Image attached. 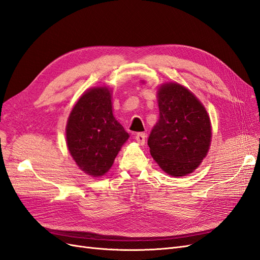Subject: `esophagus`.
Instances as JSON below:
<instances>
[{"label": "esophagus", "mask_w": 260, "mask_h": 260, "mask_svg": "<svg viewBox=\"0 0 260 260\" xmlns=\"http://www.w3.org/2000/svg\"><path fill=\"white\" fill-rule=\"evenodd\" d=\"M136 140L140 145H144L145 140H146V135L145 133H138V135L136 136Z\"/></svg>", "instance_id": "esophagus-1"}]
</instances>
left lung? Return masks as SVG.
<instances>
[{
	"mask_svg": "<svg viewBox=\"0 0 260 260\" xmlns=\"http://www.w3.org/2000/svg\"><path fill=\"white\" fill-rule=\"evenodd\" d=\"M157 103L159 118L148 137L149 152L167 175H190L209 152V115L195 94L176 81L158 86Z\"/></svg>",
	"mask_w": 260,
	"mask_h": 260,
	"instance_id": "8db88e82",
	"label": "left lung"
}]
</instances>
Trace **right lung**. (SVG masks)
Segmentation results:
<instances>
[{
  "instance_id": "1",
  "label": "right lung",
  "mask_w": 260,
  "mask_h": 260,
  "mask_svg": "<svg viewBox=\"0 0 260 260\" xmlns=\"http://www.w3.org/2000/svg\"><path fill=\"white\" fill-rule=\"evenodd\" d=\"M113 90L93 86L82 93L66 124V144L70 156L85 175L104 176L130 138L113 114Z\"/></svg>"
}]
</instances>
